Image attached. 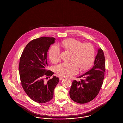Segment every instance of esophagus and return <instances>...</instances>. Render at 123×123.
<instances>
[{
	"instance_id": "1",
	"label": "esophagus",
	"mask_w": 123,
	"mask_h": 123,
	"mask_svg": "<svg viewBox=\"0 0 123 123\" xmlns=\"http://www.w3.org/2000/svg\"><path fill=\"white\" fill-rule=\"evenodd\" d=\"M59 78V80H63L64 79V77H61V76H60Z\"/></svg>"
}]
</instances>
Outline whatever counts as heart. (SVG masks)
<instances>
[{
    "instance_id": "b5f03b06",
    "label": "heart",
    "mask_w": 123,
    "mask_h": 123,
    "mask_svg": "<svg viewBox=\"0 0 123 123\" xmlns=\"http://www.w3.org/2000/svg\"><path fill=\"white\" fill-rule=\"evenodd\" d=\"M60 45L66 50L72 52V61L64 62L56 65L55 72L63 76H70L77 74L79 68L85 70L92 64L94 58V49L89 43H83L76 39L65 40L60 43ZM49 57L54 63L60 59V49L57 45H53L49 51Z\"/></svg>"
}]
</instances>
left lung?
Masks as SVG:
<instances>
[{"mask_svg":"<svg viewBox=\"0 0 123 123\" xmlns=\"http://www.w3.org/2000/svg\"><path fill=\"white\" fill-rule=\"evenodd\" d=\"M105 70L104 54L99 48L92 69L77 77L81 78L79 81L74 80L72 82L69 93L70 98L80 104L86 103L94 99L101 88Z\"/></svg>","mask_w":123,"mask_h":123,"instance_id":"left-lung-1","label":"left lung"}]
</instances>
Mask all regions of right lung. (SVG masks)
Returning a JSON list of instances; mask_svg holds the SVG:
<instances>
[{"mask_svg":"<svg viewBox=\"0 0 123 123\" xmlns=\"http://www.w3.org/2000/svg\"><path fill=\"white\" fill-rule=\"evenodd\" d=\"M55 40L42 37L31 41L25 47L20 59L19 72L22 87L29 98L38 103H46L52 99L54 89L59 82V78L54 76L47 81L45 80L54 74L46 68L47 53Z\"/></svg>","mask_w":123,"mask_h":123,"instance_id":"obj_1","label":"right lung"}]
</instances>
